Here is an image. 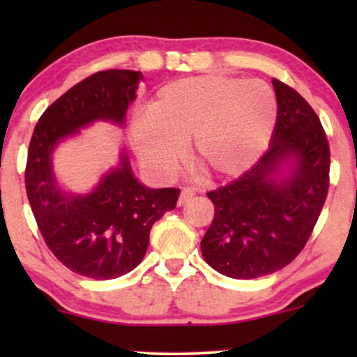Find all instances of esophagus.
Masks as SVG:
<instances>
[{
  "label": "esophagus",
  "mask_w": 357,
  "mask_h": 357,
  "mask_svg": "<svg viewBox=\"0 0 357 357\" xmlns=\"http://www.w3.org/2000/svg\"><path fill=\"white\" fill-rule=\"evenodd\" d=\"M193 197H195V192H193V188H190V187H183V188H182V192H180L178 204H180V206H182V204L187 203L188 199H192Z\"/></svg>",
  "instance_id": "obj_1"
}]
</instances>
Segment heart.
I'll list each match as a JSON object with an SVG mask.
<instances>
[{"label":"heart","mask_w":357,"mask_h":357,"mask_svg":"<svg viewBox=\"0 0 357 357\" xmlns=\"http://www.w3.org/2000/svg\"><path fill=\"white\" fill-rule=\"evenodd\" d=\"M276 97L265 82L208 75L162 87L149 119L133 123L139 158L167 172L192 141L193 164L209 178H234L253 167L270 144Z\"/></svg>","instance_id":"obj_1"}]
</instances>
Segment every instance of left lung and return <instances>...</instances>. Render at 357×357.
<instances>
[{"label": "left lung", "instance_id": "left-lung-1", "mask_svg": "<svg viewBox=\"0 0 357 357\" xmlns=\"http://www.w3.org/2000/svg\"><path fill=\"white\" fill-rule=\"evenodd\" d=\"M278 119L271 146L250 170L208 192L214 219L202 253L214 270L236 280L271 275L294 260L314 231L330 187V146L319 115L296 89L273 79ZM287 157L289 179L272 174Z\"/></svg>", "mask_w": 357, "mask_h": 357}]
</instances>
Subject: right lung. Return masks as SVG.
<instances>
[{
    "instance_id": "obj_1",
    "label": "right lung",
    "mask_w": 357,
    "mask_h": 357,
    "mask_svg": "<svg viewBox=\"0 0 357 357\" xmlns=\"http://www.w3.org/2000/svg\"><path fill=\"white\" fill-rule=\"evenodd\" d=\"M141 81V71L128 70L86 77L48 105L29 144L24 178L38 231L63 265L92 280H114L139 265L151 227L175 209L180 188L143 187L123 155L94 192L68 197L53 180L50 154L58 141L91 121L121 123Z\"/></svg>"
}]
</instances>
